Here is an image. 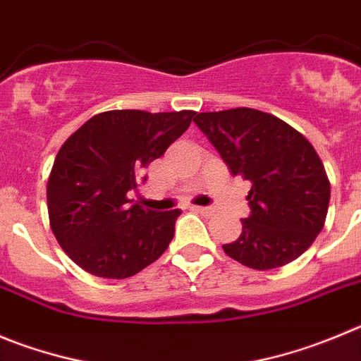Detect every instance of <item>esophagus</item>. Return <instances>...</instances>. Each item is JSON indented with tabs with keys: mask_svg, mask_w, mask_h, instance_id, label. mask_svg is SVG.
<instances>
[{
	"mask_svg": "<svg viewBox=\"0 0 361 361\" xmlns=\"http://www.w3.org/2000/svg\"><path fill=\"white\" fill-rule=\"evenodd\" d=\"M194 210L200 212V214L204 215V217H212V215L215 214L214 208H210V207H194Z\"/></svg>",
	"mask_w": 361,
	"mask_h": 361,
	"instance_id": "obj_1",
	"label": "esophagus"
}]
</instances>
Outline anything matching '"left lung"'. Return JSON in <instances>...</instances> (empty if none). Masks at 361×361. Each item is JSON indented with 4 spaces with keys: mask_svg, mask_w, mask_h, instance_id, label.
<instances>
[{
    "mask_svg": "<svg viewBox=\"0 0 361 361\" xmlns=\"http://www.w3.org/2000/svg\"><path fill=\"white\" fill-rule=\"evenodd\" d=\"M194 123L208 137L233 176L251 181V215L242 233L222 249L257 271L299 258L324 228L329 180L305 135L272 114L255 109L201 112Z\"/></svg>",
    "mask_w": 361,
    "mask_h": 361,
    "instance_id": "left-lung-1",
    "label": "left lung"
}]
</instances>
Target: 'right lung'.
I'll use <instances>...</instances> for the list:
<instances>
[{
    "instance_id": "1",
    "label": "right lung",
    "mask_w": 361,
    "mask_h": 361,
    "mask_svg": "<svg viewBox=\"0 0 361 361\" xmlns=\"http://www.w3.org/2000/svg\"><path fill=\"white\" fill-rule=\"evenodd\" d=\"M196 112L110 110L62 144L48 178L49 226L76 265L124 279L157 262L174 237L180 210L130 204L142 171L187 131Z\"/></svg>"
}]
</instances>
